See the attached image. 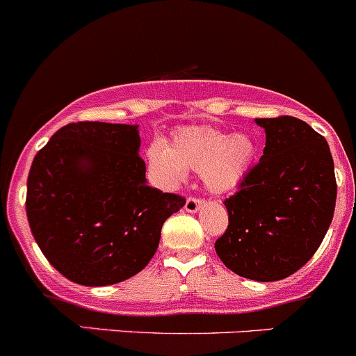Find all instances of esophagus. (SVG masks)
Instances as JSON below:
<instances>
[{"label": "esophagus", "instance_id": "esophagus-1", "mask_svg": "<svg viewBox=\"0 0 356 356\" xmlns=\"http://www.w3.org/2000/svg\"><path fill=\"white\" fill-rule=\"evenodd\" d=\"M204 204V200L198 197H188V200H186L184 204V209L188 212H197L198 209H200V205Z\"/></svg>", "mask_w": 356, "mask_h": 356}]
</instances>
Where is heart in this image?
<instances>
[{
	"mask_svg": "<svg viewBox=\"0 0 356 356\" xmlns=\"http://www.w3.org/2000/svg\"><path fill=\"white\" fill-rule=\"evenodd\" d=\"M152 167L170 182L182 181L188 170L202 174L209 189L227 193L237 188L257 156L253 138L244 133L228 135L209 126L184 128L172 138L170 145L159 142L147 151Z\"/></svg>",
	"mask_w": 356,
	"mask_h": 356,
	"instance_id": "heart-1",
	"label": "heart"
}]
</instances>
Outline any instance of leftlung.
<instances>
[{
  "label": "left lung",
  "instance_id": "1",
  "mask_svg": "<svg viewBox=\"0 0 356 356\" xmlns=\"http://www.w3.org/2000/svg\"><path fill=\"white\" fill-rule=\"evenodd\" d=\"M264 156L225 198L228 228L218 257L235 274L279 281L304 267L334 218L337 182L323 135L291 115L257 119Z\"/></svg>",
  "mask_w": 356,
  "mask_h": 356
}]
</instances>
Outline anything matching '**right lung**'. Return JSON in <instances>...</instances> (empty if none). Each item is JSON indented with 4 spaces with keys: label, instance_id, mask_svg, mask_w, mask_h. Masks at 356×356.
Wrapping results in <instances>:
<instances>
[{
    "label": "right lung",
    "instance_id": "add662e5",
    "mask_svg": "<svg viewBox=\"0 0 356 356\" xmlns=\"http://www.w3.org/2000/svg\"><path fill=\"white\" fill-rule=\"evenodd\" d=\"M137 126L70 122L36 152L26 214L49 264L84 286L121 283L158 249L161 227L186 204L145 182Z\"/></svg>",
    "mask_w": 356,
    "mask_h": 356
}]
</instances>
